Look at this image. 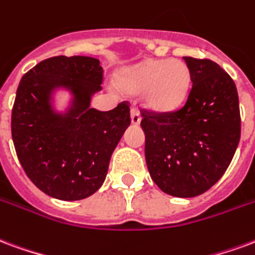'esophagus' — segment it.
<instances>
[{
	"label": "esophagus",
	"instance_id": "34e87169",
	"mask_svg": "<svg viewBox=\"0 0 255 255\" xmlns=\"http://www.w3.org/2000/svg\"><path fill=\"white\" fill-rule=\"evenodd\" d=\"M140 120H142V118H140V113H139V111H137L136 108L131 109V123H132L133 126L140 124Z\"/></svg>",
	"mask_w": 255,
	"mask_h": 255
}]
</instances>
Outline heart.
Instances as JSON below:
<instances>
[{
	"mask_svg": "<svg viewBox=\"0 0 255 255\" xmlns=\"http://www.w3.org/2000/svg\"><path fill=\"white\" fill-rule=\"evenodd\" d=\"M118 84L127 93L144 92V103L152 111L169 112L185 100L190 71L182 60L147 59L122 73Z\"/></svg>",
	"mask_w": 255,
	"mask_h": 255,
	"instance_id": "b5f03b06",
	"label": "heart"
}]
</instances>
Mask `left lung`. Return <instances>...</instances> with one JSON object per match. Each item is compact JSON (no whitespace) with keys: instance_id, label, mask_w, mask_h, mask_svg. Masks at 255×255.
Returning <instances> with one entry per match:
<instances>
[{"instance_id":"1","label":"left lung","mask_w":255,"mask_h":255,"mask_svg":"<svg viewBox=\"0 0 255 255\" xmlns=\"http://www.w3.org/2000/svg\"><path fill=\"white\" fill-rule=\"evenodd\" d=\"M192 89L175 112L142 115L147 169L158 188L195 197L214 186L233 161L241 139L237 86L218 63L184 56Z\"/></svg>"}]
</instances>
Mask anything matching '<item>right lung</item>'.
Returning a JSON list of instances; mask_svg holds the SVG:
<instances>
[{
  "label": "right lung",
  "instance_id": "add662e5",
  "mask_svg": "<svg viewBox=\"0 0 255 255\" xmlns=\"http://www.w3.org/2000/svg\"><path fill=\"white\" fill-rule=\"evenodd\" d=\"M103 67L92 56L41 60L20 81L12 111V137L29 180L54 199L89 197L105 181L113 150L131 124L129 107L90 108L103 89ZM59 90L70 93L65 113L53 105Z\"/></svg>",
  "mask_w": 255,
  "mask_h": 255
}]
</instances>
